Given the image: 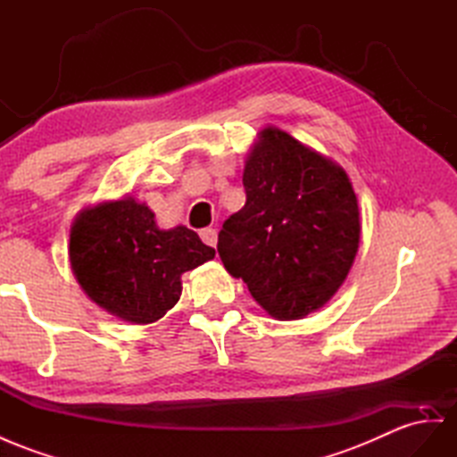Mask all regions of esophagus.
I'll use <instances>...</instances> for the list:
<instances>
[{
    "label": "esophagus",
    "instance_id": "esophagus-1",
    "mask_svg": "<svg viewBox=\"0 0 457 457\" xmlns=\"http://www.w3.org/2000/svg\"><path fill=\"white\" fill-rule=\"evenodd\" d=\"M198 236H201V239L208 245V247H216V243H218V233H216V229L204 228V229H201V233H198Z\"/></svg>",
    "mask_w": 457,
    "mask_h": 457
}]
</instances>
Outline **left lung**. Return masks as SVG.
<instances>
[{
	"label": "left lung",
	"mask_w": 457,
	"mask_h": 457,
	"mask_svg": "<svg viewBox=\"0 0 457 457\" xmlns=\"http://www.w3.org/2000/svg\"><path fill=\"white\" fill-rule=\"evenodd\" d=\"M247 203L218 233L226 270L279 320L320 309L353 264L359 206L347 173L268 127L245 163Z\"/></svg>",
	"instance_id": "obj_1"
}]
</instances>
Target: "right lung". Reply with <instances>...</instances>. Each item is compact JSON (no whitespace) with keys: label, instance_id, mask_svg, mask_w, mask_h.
<instances>
[{"label":"right lung","instance_id":"obj_1","mask_svg":"<svg viewBox=\"0 0 457 457\" xmlns=\"http://www.w3.org/2000/svg\"><path fill=\"white\" fill-rule=\"evenodd\" d=\"M216 251L185 226L160 229L154 212L127 196L87 208L69 239L73 274L85 294L127 322L162 319L181 295V274Z\"/></svg>","mask_w":457,"mask_h":457}]
</instances>
